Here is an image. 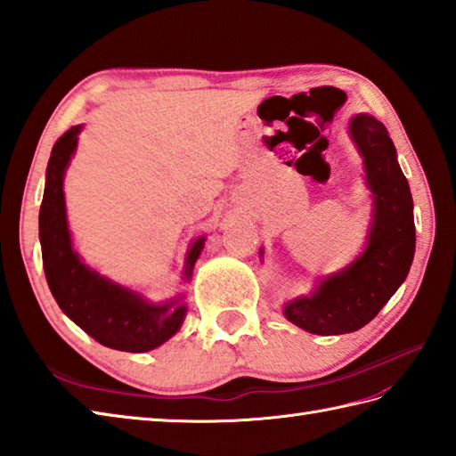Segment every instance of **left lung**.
Masks as SVG:
<instances>
[{
	"label": "left lung",
	"mask_w": 456,
	"mask_h": 456,
	"mask_svg": "<svg viewBox=\"0 0 456 456\" xmlns=\"http://www.w3.org/2000/svg\"><path fill=\"white\" fill-rule=\"evenodd\" d=\"M347 133L362 159L372 200L365 244L349 265L318 277L308 295L282 305L290 323L316 336H341L367 326L406 281L416 254L413 200L387 126L357 113Z\"/></svg>",
	"instance_id": "obj_1"
}]
</instances>
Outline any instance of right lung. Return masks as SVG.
<instances>
[{
  "instance_id": "1",
  "label": "right lung",
  "mask_w": 456,
  "mask_h": 456,
  "mask_svg": "<svg viewBox=\"0 0 456 456\" xmlns=\"http://www.w3.org/2000/svg\"><path fill=\"white\" fill-rule=\"evenodd\" d=\"M82 130L84 125H76L60 136L46 166L38 238L48 289L60 310L101 346L128 353L151 351L179 331L187 316L185 290L179 289L174 297L151 302L142 292L101 275L76 251L68 226L64 175L77 150ZM205 241L207 236L202 234L189 244L181 287H187L193 279L195 263Z\"/></svg>"
}]
</instances>
